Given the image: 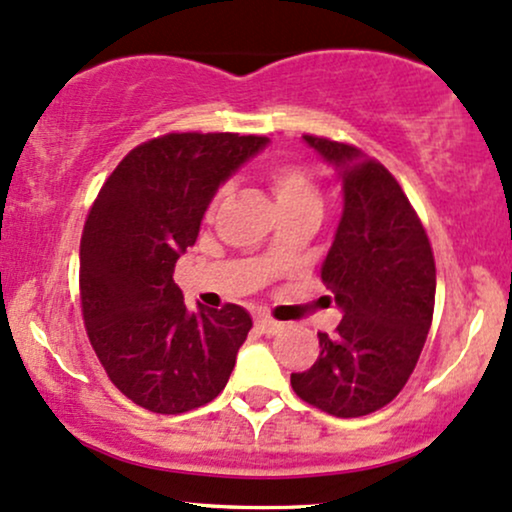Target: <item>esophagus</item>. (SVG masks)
I'll list each match as a JSON object with an SVG mask.
<instances>
[{"instance_id":"obj_1","label":"esophagus","mask_w":512,"mask_h":512,"mask_svg":"<svg viewBox=\"0 0 512 512\" xmlns=\"http://www.w3.org/2000/svg\"><path fill=\"white\" fill-rule=\"evenodd\" d=\"M255 326L262 331V334H267V336H276V334H281V331H283L281 322H274V319H269L264 315L255 317Z\"/></svg>"}]
</instances>
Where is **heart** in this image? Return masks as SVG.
<instances>
[{"instance_id": "b5f03b06", "label": "heart", "mask_w": 512, "mask_h": 512, "mask_svg": "<svg viewBox=\"0 0 512 512\" xmlns=\"http://www.w3.org/2000/svg\"><path fill=\"white\" fill-rule=\"evenodd\" d=\"M267 186L272 190L276 205L283 214L298 212V209L307 207H319L322 209V193H319L315 178L310 176V171L305 166L295 162H276L269 166L267 171ZM226 188H219V193L214 195L209 212L219 207V202L224 200Z\"/></svg>"}]
</instances>
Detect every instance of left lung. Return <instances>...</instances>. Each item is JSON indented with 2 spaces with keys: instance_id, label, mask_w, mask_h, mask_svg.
<instances>
[{
  "instance_id": "1",
  "label": "left lung",
  "mask_w": 512,
  "mask_h": 512,
  "mask_svg": "<svg viewBox=\"0 0 512 512\" xmlns=\"http://www.w3.org/2000/svg\"><path fill=\"white\" fill-rule=\"evenodd\" d=\"M303 138L341 181L343 212L322 281L343 319L336 334H319L317 362L291 374V386L329 415L362 417L391 403L420 360L434 315L432 245L377 159L346 143Z\"/></svg>"
}]
</instances>
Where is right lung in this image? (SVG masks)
<instances>
[{
  "instance_id": "1",
  "label": "right lung",
  "mask_w": 512,
  "mask_h": 512,
  "mask_svg": "<svg viewBox=\"0 0 512 512\" xmlns=\"http://www.w3.org/2000/svg\"><path fill=\"white\" fill-rule=\"evenodd\" d=\"M269 140L169 133L128 152L80 238V305L112 384L140 408L178 415L224 391L252 319L240 305L188 310L174 283L219 186Z\"/></svg>"
}]
</instances>
